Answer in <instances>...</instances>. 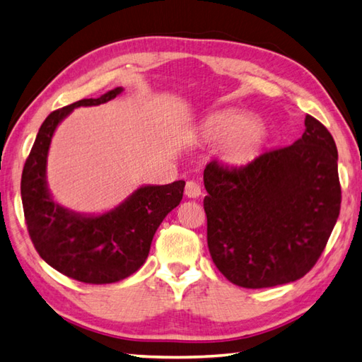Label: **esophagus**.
<instances>
[{
    "label": "esophagus",
    "mask_w": 362,
    "mask_h": 362,
    "mask_svg": "<svg viewBox=\"0 0 362 362\" xmlns=\"http://www.w3.org/2000/svg\"><path fill=\"white\" fill-rule=\"evenodd\" d=\"M201 187H199V183H196V182H193V180H189V182H187V187H185V194H187V197H189V199H196V197H199L201 196Z\"/></svg>",
    "instance_id": "esophagus-1"
}]
</instances>
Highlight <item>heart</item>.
<instances>
[{
    "label": "heart",
    "instance_id": "1",
    "mask_svg": "<svg viewBox=\"0 0 362 362\" xmlns=\"http://www.w3.org/2000/svg\"><path fill=\"white\" fill-rule=\"evenodd\" d=\"M201 135L209 143H222L221 156L230 165H245L255 158L266 143L263 124L241 112H226L206 119Z\"/></svg>",
    "mask_w": 362,
    "mask_h": 362
}]
</instances>
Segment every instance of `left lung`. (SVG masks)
<instances>
[{"label":"left lung","mask_w":362,"mask_h":362,"mask_svg":"<svg viewBox=\"0 0 362 362\" xmlns=\"http://www.w3.org/2000/svg\"><path fill=\"white\" fill-rule=\"evenodd\" d=\"M286 148L249 165L204 171L206 241L219 272L241 288L302 279L317 263L341 210L337 149L311 115Z\"/></svg>","instance_id":"8db88e82"}]
</instances>
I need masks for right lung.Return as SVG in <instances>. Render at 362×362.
<instances>
[{
	"label": "right lung",
	"mask_w": 362,
	"mask_h": 362,
	"mask_svg": "<svg viewBox=\"0 0 362 362\" xmlns=\"http://www.w3.org/2000/svg\"><path fill=\"white\" fill-rule=\"evenodd\" d=\"M121 91L117 87L96 99H81L49 113L21 174L23 210L38 255L60 274L88 284L117 283L136 272L149 255L161 221L180 204L185 188L183 180L144 185L103 214L76 213L52 199L46 163L57 126L76 107L109 103Z\"/></svg>",
	"instance_id": "obj_1"
}]
</instances>
